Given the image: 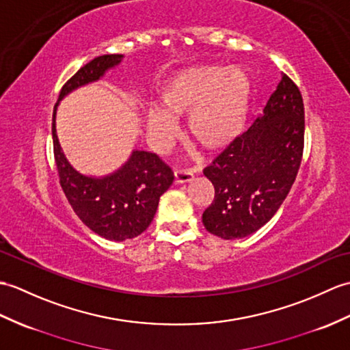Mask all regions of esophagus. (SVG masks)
Segmentation results:
<instances>
[{
    "label": "esophagus",
    "mask_w": 350,
    "mask_h": 350,
    "mask_svg": "<svg viewBox=\"0 0 350 350\" xmlns=\"http://www.w3.org/2000/svg\"><path fill=\"white\" fill-rule=\"evenodd\" d=\"M192 178H193V173L189 172V170H177V172H174V182L177 185L191 182Z\"/></svg>",
    "instance_id": "1"
}]
</instances>
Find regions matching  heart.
<instances>
[{"instance_id":"heart-1","label":"heart","mask_w":350,"mask_h":350,"mask_svg":"<svg viewBox=\"0 0 350 350\" xmlns=\"http://www.w3.org/2000/svg\"><path fill=\"white\" fill-rule=\"evenodd\" d=\"M252 95L245 70L207 65L183 71L162 88L161 103L149 104L146 126L153 146L165 152L177 134L174 118L188 115V134L208 150L231 144L245 125Z\"/></svg>"}]
</instances>
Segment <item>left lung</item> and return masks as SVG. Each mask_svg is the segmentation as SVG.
Listing matches in <instances>:
<instances>
[{"label":"left lung","mask_w":350,"mask_h":350,"mask_svg":"<svg viewBox=\"0 0 350 350\" xmlns=\"http://www.w3.org/2000/svg\"><path fill=\"white\" fill-rule=\"evenodd\" d=\"M303 149V96L282 75L262 115L204 168L215 186V200L202 213L206 230L234 240L261 228L289 193Z\"/></svg>","instance_id":"left-lung-1"}]
</instances>
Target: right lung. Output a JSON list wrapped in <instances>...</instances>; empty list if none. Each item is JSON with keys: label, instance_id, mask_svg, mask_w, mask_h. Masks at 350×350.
<instances>
[{"label": "right lung", "instance_id": "1", "mask_svg": "<svg viewBox=\"0 0 350 350\" xmlns=\"http://www.w3.org/2000/svg\"><path fill=\"white\" fill-rule=\"evenodd\" d=\"M124 55H103L80 68L61 89L55 104L52 135L59 183L72 210L89 230L111 241H124L140 235L153 221L159 197L173 183V172L158 155L133 150L116 172L103 177L85 176L65 158L56 135V109L70 92L100 80L115 68Z\"/></svg>", "mask_w": 350, "mask_h": 350}]
</instances>
